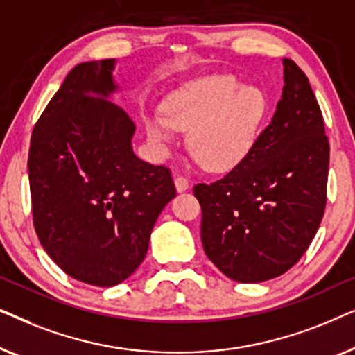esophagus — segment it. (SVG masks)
<instances>
[{
	"instance_id": "esophagus-1",
	"label": "esophagus",
	"mask_w": 355,
	"mask_h": 355,
	"mask_svg": "<svg viewBox=\"0 0 355 355\" xmlns=\"http://www.w3.org/2000/svg\"><path fill=\"white\" fill-rule=\"evenodd\" d=\"M174 186H176L178 192H184L189 189V181L184 176H176V179H174Z\"/></svg>"
}]
</instances>
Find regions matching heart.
I'll return each instance as SVG.
<instances>
[{
    "instance_id": "obj_1",
    "label": "heart",
    "mask_w": 355,
    "mask_h": 355,
    "mask_svg": "<svg viewBox=\"0 0 355 355\" xmlns=\"http://www.w3.org/2000/svg\"><path fill=\"white\" fill-rule=\"evenodd\" d=\"M268 98L259 87H245L227 74L203 76L171 92L163 111L144 119L150 144L166 153L178 130H189L187 147L207 171L223 173L239 164L259 139Z\"/></svg>"
}]
</instances>
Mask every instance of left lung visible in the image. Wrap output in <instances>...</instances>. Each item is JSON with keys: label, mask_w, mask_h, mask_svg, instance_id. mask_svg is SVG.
<instances>
[{"label": "left lung", "mask_w": 355, "mask_h": 355, "mask_svg": "<svg viewBox=\"0 0 355 355\" xmlns=\"http://www.w3.org/2000/svg\"><path fill=\"white\" fill-rule=\"evenodd\" d=\"M283 94L254 148L225 178L197 184L203 250L239 283H261L297 263L327 205L329 144L307 76L283 60Z\"/></svg>", "instance_id": "1"}]
</instances>
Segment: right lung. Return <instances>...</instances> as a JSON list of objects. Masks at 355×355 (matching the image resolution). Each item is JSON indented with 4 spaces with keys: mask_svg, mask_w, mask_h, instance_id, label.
<instances>
[{
    "mask_svg": "<svg viewBox=\"0 0 355 355\" xmlns=\"http://www.w3.org/2000/svg\"><path fill=\"white\" fill-rule=\"evenodd\" d=\"M116 60L80 62L33 128V226L51 260L82 283L110 288L142 263L159 213L176 197L171 173L135 157V125L110 101Z\"/></svg>",
    "mask_w": 355,
    "mask_h": 355,
    "instance_id": "obj_1",
    "label": "right lung"
}]
</instances>
